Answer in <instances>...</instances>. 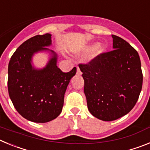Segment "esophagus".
<instances>
[{"label":"esophagus","instance_id":"1","mask_svg":"<svg viewBox=\"0 0 150 150\" xmlns=\"http://www.w3.org/2000/svg\"><path fill=\"white\" fill-rule=\"evenodd\" d=\"M76 68H77V71H76V74H77V75H79V76H80V75H81V74H82L81 71H80V69H79V67H76Z\"/></svg>","mask_w":150,"mask_h":150}]
</instances>
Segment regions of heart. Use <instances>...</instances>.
<instances>
[{
	"instance_id": "b5f03b06",
	"label": "heart",
	"mask_w": 150,
	"mask_h": 150,
	"mask_svg": "<svg viewBox=\"0 0 150 150\" xmlns=\"http://www.w3.org/2000/svg\"><path fill=\"white\" fill-rule=\"evenodd\" d=\"M98 49L100 50H104V47H103V46H98Z\"/></svg>"
}]
</instances>
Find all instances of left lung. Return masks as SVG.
<instances>
[{
  "label": "left lung",
  "instance_id": "8db88e82",
  "mask_svg": "<svg viewBox=\"0 0 150 150\" xmlns=\"http://www.w3.org/2000/svg\"><path fill=\"white\" fill-rule=\"evenodd\" d=\"M112 38L113 50L79 64L88 110L95 117L107 122L132 110L143 84L137 52L122 38L116 35Z\"/></svg>",
  "mask_w": 150,
  "mask_h": 150
}]
</instances>
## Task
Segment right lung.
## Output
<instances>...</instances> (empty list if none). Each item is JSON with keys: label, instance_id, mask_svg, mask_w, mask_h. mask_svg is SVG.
<instances>
[{"label": "right lung", "instance_id": "obj_1", "mask_svg": "<svg viewBox=\"0 0 150 150\" xmlns=\"http://www.w3.org/2000/svg\"><path fill=\"white\" fill-rule=\"evenodd\" d=\"M51 34L36 35L25 41L12 55L8 66V91L17 112L34 122L44 123L59 116L64 105V97L76 67L64 73L57 67V55L47 66L37 70L31 65L36 52L52 44Z\"/></svg>", "mask_w": 150, "mask_h": 150}]
</instances>
